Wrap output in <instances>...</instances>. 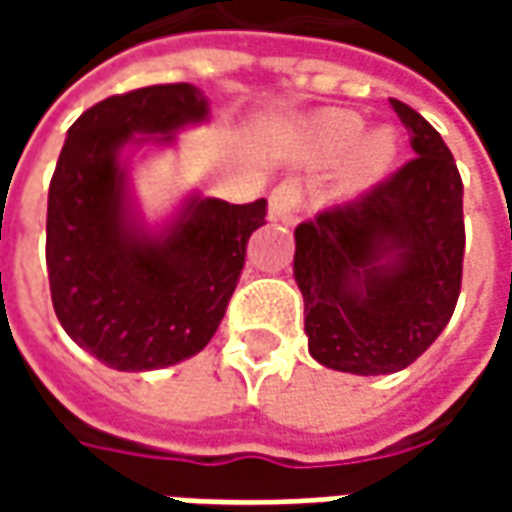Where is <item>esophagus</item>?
Masks as SVG:
<instances>
[{"mask_svg": "<svg viewBox=\"0 0 512 512\" xmlns=\"http://www.w3.org/2000/svg\"><path fill=\"white\" fill-rule=\"evenodd\" d=\"M296 205H299V186L296 183H282L268 197V219L271 222H290Z\"/></svg>", "mask_w": 512, "mask_h": 512, "instance_id": "1", "label": "esophagus"}]
</instances>
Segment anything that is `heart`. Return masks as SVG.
Masks as SVG:
<instances>
[{
  "label": "heart",
  "mask_w": 512,
  "mask_h": 512,
  "mask_svg": "<svg viewBox=\"0 0 512 512\" xmlns=\"http://www.w3.org/2000/svg\"><path fill=\"white\" fill-rule=\"evenodd\" d=\"M310 150L315 164H334L345 156L340 189L362 191L386 178L395 164L397 142L386 128L362 131V120L351 112H326L312 123Z\"/></svg>",
  "instance_id": "1"
}]
</instances>
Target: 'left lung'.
I'll list each match as a JSON object with an SVG mask.
<instances>
[{
  "mask_svg": "<svg viewBox=\"0 0 512 512\" xmlns=\"http://www.w3.org/2000/svg\"><path fill=\"white\" fill-rule=\"evenodd\" d=\"M389 104L417 158L293 233L312 359L354 376L411 365L444 332L461 293L466 233L455 158L419 112Z\"/></svg>",
  "mask_w": 512,
  "mask_h": 512,
  "instance_id": "8db88e82",
  "label": "left lung"
}]
</instances>
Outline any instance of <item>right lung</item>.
Instances as JSON below:
<instances>
[{
  "instance_id": "obj_1",
  "label": "right lung",
  "mask_w": 512,
  "mask_h": 512,
  "mask_svg": "<svg viewBox=\"0 0 512 512\" xmlns=\"http://www.w3.org/2000/svg\"><path fill=\"white\" fill-rule=\"evenodd\" d=\"M211 104L194 84H156L87 109L49 186L46 268L54 312L73 343L112 370L142 373L200 354L219 329L266 224V200L230 205L191 191L161 224L136 205L131 164L172 147Z\"/></svg>"
}]
</instances>
